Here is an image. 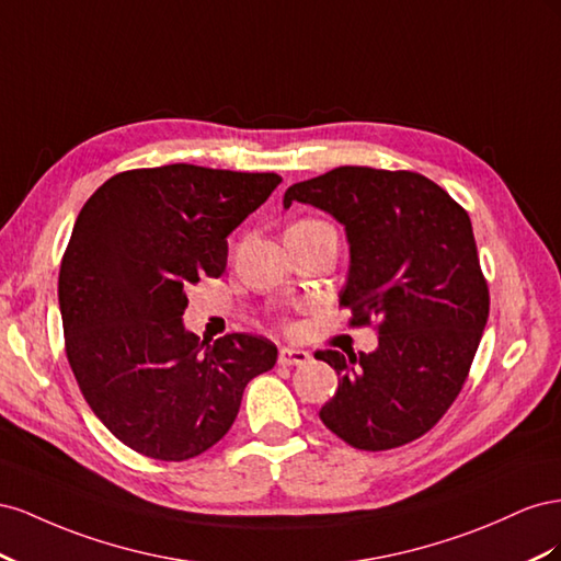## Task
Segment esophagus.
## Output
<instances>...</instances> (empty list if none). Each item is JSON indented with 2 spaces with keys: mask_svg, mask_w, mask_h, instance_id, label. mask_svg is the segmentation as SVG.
<instances>
[{
  "mask_svg": "<svg viewBox=\"0 0 561 561\" xmlns=\"http://www.w3.org/2000/svg\"><path fill=\"white\" fill-rule=\"evenodd\" d=\"M308 362H310V352L300 350V347H289V345L279 347V364L300 366V364H308Z\"/></svg>",
  "mask_w": 561,
  "mask_h": 561,
  "instance_id": "obj_1",
  "label": "esophagus"
}]
</instances>
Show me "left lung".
I'll list each match as a JSON object with an SVG mask.
<instances>
[{
  "label": "left lung",
  "instance_id": "1",
  "mask_svg": "<svg viewBox=\"0 0 561 561\" xmlns=\"http://www.w3.org/2000/svg\"><path fill=\"white\" fill-rule=\"evenodd\" d=\"M310 204L345 228L341 306L352 324L378 317V347L319 350L339 374L322 423L364 451L419 439L454 404L489 319L470 216L413 171L339 167L284 192V209Z\"/></svg>",
  "mask_w": 561,
  "mask_h": 561
}]
</instances>
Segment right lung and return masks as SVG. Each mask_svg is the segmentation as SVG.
I'll list each match as a JSON object with an SVG mask.
<instances>
[{
	"label": "right lung",
	"mask_w": 561,
	"mask_h": 561,
	"mask_svg": "<svg viewBox=\"0 0 561 561\" xmlns=\"http://www.w3.org/2000/svg\"><path fill=\"white\" fill-rule=\"evenodd\" d=\"M282 183L277 173L169 164L112 175L79 211L58 302L72 374L91 411L129 449L187 460L226 437L247 382L277 345L183 324L190 284L220 277L228 234Z\"/></svg>",
	"instance_id": "obj_1"
}]
</instances>
